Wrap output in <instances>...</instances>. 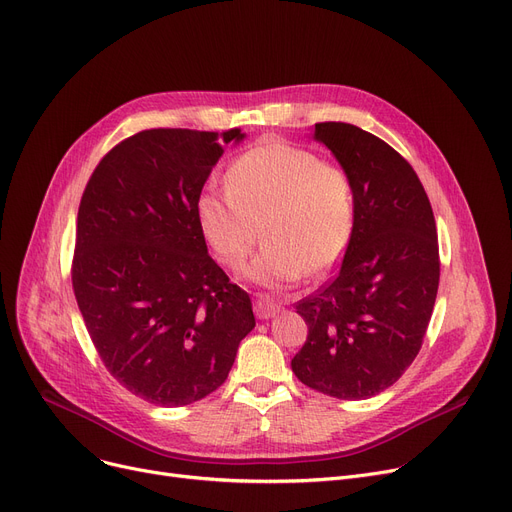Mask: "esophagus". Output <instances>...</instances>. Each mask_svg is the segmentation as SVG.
Wrapping results in <instances>:
<instances>
[{
  "label": "esophagus",
  "instance_id": "obj_1",
  "mask_svg": "<svg viewBox=\"0 0 512 512\" xmlns=\"http://www.w3.org/2000/svg\"><path fill=\"white\" fill-rule=\"evenodd\" d=\"M253 309H255V316L259 320H268V318H274L276 314H280V305H276L272 301H265V299H257Z\"/></svg>",
  "mask_w": 512,
  "mask_h": 512
}]
</instances>
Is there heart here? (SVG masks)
<instances>
[{
  "instance_id": "heart-1",
  "label": "heart",
  "mask_w": 512,
  "mask_h": 512,
  "mask_svg": "<svg viewBox=\"0 0 512 512\" xmlns=\"http://www.w3.org/2000/svg\"><path fill=\"white\" fill-rule=\"evenodd\" d=\"M226 184L228 190L205 192L196 205L198 228L226 268L247 263L259 228L265 247L247 278L263 288L322 276L345 255L355 230V188L339 165L272 142L238 157Z\"/></svg>"
}]
</instances>
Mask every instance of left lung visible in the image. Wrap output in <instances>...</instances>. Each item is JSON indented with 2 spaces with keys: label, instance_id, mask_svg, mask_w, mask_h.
<instances>
[{
  "label": "left lung",
  "instance_id": "1",
  "mask_svg": "<svg viewBox=\"0 0 512 512\" xmlns=\"http://www.w3.org/2000/svg\"><path fill=\"white\" fill-rule=\"evenodd\" d=\"M355 188V230L337 278L299 301L307 341L297 379L337 399L389 389L414 362L439 286L433 209L410 163L349 123H316Z\"/></svg>",
  "mask_w": 512,
  "mask_h": 512
}]
</instances>
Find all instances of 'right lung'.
I'll return each mask as SVG.
<instances>
[{
	"label": "right lung",
	"mask_w": 512,
	"mask_h": 512,
	"mask_svg": "<svg viewBox=\"0 0 512 512\" xmlns=\"http://www.w3.org/2000/svg\"><path fill=\"white\" fill-rule=\"evenodd\" d=\"M240 129H146L110 150L81 196L73 291L108 372L154 406L224 385L255 328L249 295L209 257L196 205Z\"/></svg>",
	"instance_id": "add662e5"
}]
</instances>
